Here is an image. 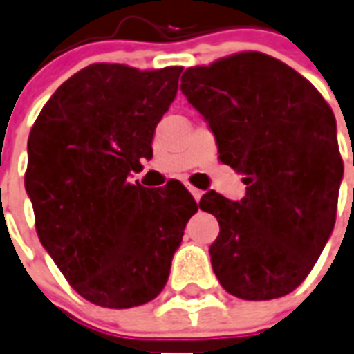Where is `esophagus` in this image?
I'll list each match as a JSON object with an SVG mask.
<instances>
[{
  "label": "esophagus",
  "instance_id": "esophagus-1",
  "mask_svg": "<svg viewBox=\"0 0 354 354\" xmlns=\"http://www.w3.org/2000/svg\"><path fill=\"white\" fill-rule=\"evenodd\" d=\"M187 189H189V192H191V194H192V198H194L196 202H200V198H202L203 191H200V189H196V187H192V185H189V187H187Z\"/></svg>",
  "mask_w": 354,
  "mask_h": 354
}]
</instances>
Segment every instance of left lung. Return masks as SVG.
Wrapping results in <instances>:
<instances>
[{
    "mask_svg": "<svg viewBox=\"0 0 354 354\" xmlns=\"http://www.w3.org/2000/svg\"><path fill=\"white\" fill-rule=\"evenodd\" d=\"M182 91L209 122L220 160L245 176L242 202L216 192L200 202L220 223L212 271L243 300L286 297L335 227L342 171L329 103L295 68L252 50L187 68Z\"/></svg>",
    "mask_w": 354,
    "mask_h": 354,
    "instance_id": "obj_1",
    "label": "left lung"
}]
</instances>
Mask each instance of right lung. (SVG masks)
<instances>
[{
    "mask_svg": "<svg viewBox=\"0 0 354 354\" xmlns=\"http://www.w3.org/2000/svg\"><path fill=\"white\" fill-rule=\"evenodd\" d=\"M182 67L93 63L57 87L28 134L25 189L36 232L74 291L127 309L156 298L198 203L180 182L131 183Z\"/></svg>",
    "mask_w": 354,
    "mask_h": 354,
    "instance_id": "add662e5",
    "label": "right lung"
}]
</instances>
